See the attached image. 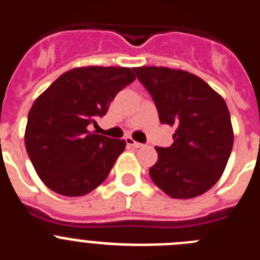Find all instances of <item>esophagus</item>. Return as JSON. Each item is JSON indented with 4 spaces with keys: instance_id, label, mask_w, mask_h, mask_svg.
<instances>
[{
    "instance_id": "esophagus-1",
    "label": "esophagus",
    "mask_w": 260,
    "mask_h": 260,
    "mask_svg": "<svg viewBox=\"0 0 260 260\" xmlns=\"http://www.w3.org/2000/svg\"><path fill=\"white\" fill-rule=\"evenodd\" d=\"M125 141H126V144L134 147V148H141V147H143V144L139 143V142H135L134 139H133V138H130V137L126 138Z\"/></svg>"
}]
</instances>
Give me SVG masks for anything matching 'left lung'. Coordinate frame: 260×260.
Returning a JSON list of instances; mask_svg holds the SVG:
<instances>
[{"mask_svg": "<svg viewBox=\"0 0 260 260\" xmlns=\"http://www.w3.org/2000/svg\"><path fill=\"white\" fill-rule=\"evenodd\" d=\"M134 71L152 96L160 122L176 127L171 147H156L150 176L176 199L199 197L224 172L233 147V127L224 99L185 70L142 66Z\"/></svg>", "mask_w": 260, "mask_h": 260, "instance_id": "1", "label": "left lung"}]
</instances>
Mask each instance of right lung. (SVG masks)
I'll return each mask as SVG.
<instances>
[{"label": "right lung", "instance_id": "right-lung-1", "mask_svg": "<svg viewBox=\"0 0 260 260\" xmlns=\"http://www.w3.org/2000/svg\"><path fill=\"white\" fill-rule=\"evenodd\" d=\"M134 80L128 68H77L36 99L24 143L36 173L50 190L80 197L104 182L126 142L95 134L89 126L98 125L117 93Z\"/></svg>", "mask_w": 260, "mask_h": 260}]
</instances>
